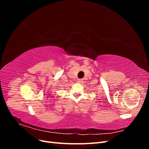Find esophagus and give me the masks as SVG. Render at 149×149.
I'll use <instances>...</instances> for the list:
<instances>
[{
  "label": "esophagus",
  "instance_id": "1",
  "mask_svg": "<svg viewBox=\"0 0 149 149\" xmlns=\"http://www.w3.org/2000/svg\"><path fill=\"white\" fill-rule=\"evenodd\" d=\"M78 83H80V84H81V83H83V79H78V81H77Z\"/></svg>",
  "mask_w": 149,
  "mask_h": 149
}]
</instances>
